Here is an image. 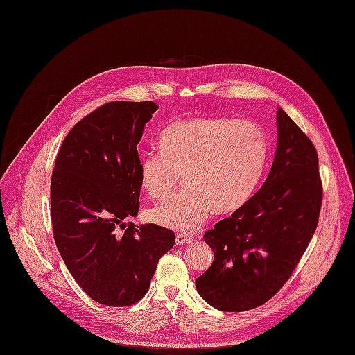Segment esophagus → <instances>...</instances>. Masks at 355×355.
<instances>
[{"instance_id":"1","label":"esophagus","mask_w":355,"mask_h":355,"mask_svg":"<svg viewBox=\"0 0 355 355\" xmlns=\"http://www.w3.org/2000/svg\"><path fill=\"white\" fill-rule=\"evenodd\" d=\"M191 241H193V236H192L191 233L180 232V233H177V236H175V243H177V245L188 244V243H191Z\"/></svg>"}]
</instances>
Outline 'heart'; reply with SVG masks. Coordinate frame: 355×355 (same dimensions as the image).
Wrapping results in <instances>:
<instances>
[{"instance_id":"b5f03b06","label":"heart","mask_w":355,"mask_h":355,"mask_svg":"<svg viewBox=\"0 0 355 355\" xmlns=\"http://www.w3.org/2000/svg\"><path fill=\"white\" fill-rule=\"evenodd\" d=\"M157 153L140 160V184L146 195L163 202L180 181L185 187L152 211L155 222L192 230L210 214L233 213L252 195L269 153L263 128L248 119L191 118L167 126Z\"/></svg>"}]
</instances>
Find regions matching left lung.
<instances>
[{
	"mask_svg": "<svg viewBox=\"0 0 355 355\" xmlns=\"http://www.w3.org/2000/svg\"><path fill=\"white\" fill-rule=\"evenodd\" d=\"M277 125V150L261 189L203 236L214 261L196 288L220 311H247L270 300L289 280L318 225L317 149L282 108Z\"/></svg>",
	"mask_w": 355,
	"mask_h": 355,
	"instance_id": "left-lung-1",
	"label": "left lung"
}]
</instances>
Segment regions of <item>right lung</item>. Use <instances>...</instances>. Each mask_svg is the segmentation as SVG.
Returning a JSON list of instances; mask_svg holds the SVG:
<instances>
[{"mask_svg":"<svg viewBox=\"0 0 355 355\" xmlns=\"http://www.w3.org/2000/svg\"><path fill=\"white\" fill-rule=\"evenodd\" d=\"M153 101H111L82 118L62 144L51 180L58 250L93 300L128 307L146 293L175 243L167 227L126 220L140 207L137 145Z\"/></svg>","mask_w":355,"mask_h":355,"instance_id":"add662e5","label":"right lung"}]
</instances>
